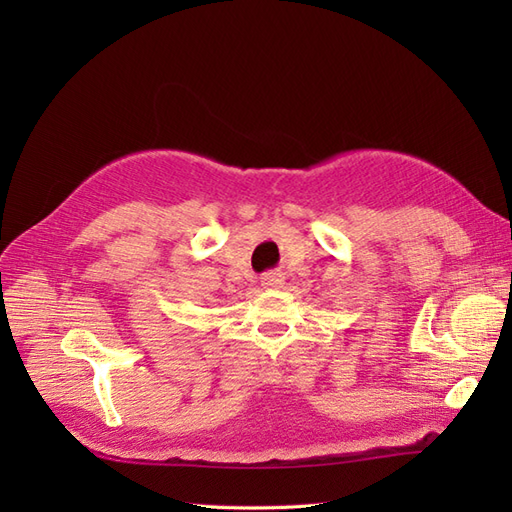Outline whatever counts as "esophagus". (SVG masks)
Here are the masks:
<instances>
[{"instance_id":"34e87169","label":"esophagus","mask_w":512,"mask_h":512,"mask_svg":"<svg viewBox=\"0 0 512 512\" xmlns=\"http://www.w3.org/2000/svg\"><path fill=\"white\" fill-rule=\"evenodd\" d=\"M260 282L265 288H280L284 284V275L280 271H267L260 277Z\"/></svg>"}]
</instances>
